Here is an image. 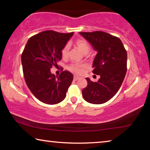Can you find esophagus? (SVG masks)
<instances>
[{
    "mask_svg": "<svg viewBox=\"0 0 150 150\" xmlns=\"http://www.w3.org/2000/svg\"><path fill=\"white\" fill-rule=\"evenodd\" d=\"M79 77H77V76H74V77H73V80L74 81H77L78 79H79Z\"/></svg>",
    "mask_w": 150,
    "mask_h": 150,
    "instance_id": "esophagus-1",
    "label": "esophagus"
}]
</instances>
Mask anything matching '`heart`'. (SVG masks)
<instances>
[{
    "mask_svg": "<svg viewBox=\"0 0 150 150\" xmlns=\"http://www.w3.org/2000/svg\"><path fill=\"white\" fill-rule=\"evenodd\" d=\"M75 45L77 46L79 49L83 54H87L88 51L90 50L89 45H88V42L84 39H78L76 40L75 42ZM69 45H65L62 50V54L63 57H66L68 55V52H69ZM87 67V65L85 63H73L69 65L68 67V69L70 71L75 73V74L80 75L81 73H83V71L85 70V68Z\"/></svg>",
    "mask_w": 150,
    "mask_h": 150,
    "instance_id": "heart-1",
    "label": "heart"
}]
</instances>
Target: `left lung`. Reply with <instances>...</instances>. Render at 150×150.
Instances as JSON below:
<instances>
[{"mask_svg":"<svg viewBox=\"0 0 150 150\" xmlns=\"http://www.w3.org/2000/svg\"><path fill=\"white\" fill-rule=\"evenodd\" d=\"M97 52L93 73L100 75L97 82L86 78L87 86L82 91L87 102L100 105L115 96L121 87L127 70V52L118 38L102 31L79 32Z\"/></svg>","mask_w":150,"mask_h":150,"instance_id":"obj_1","label":"left lung"}]
</instances>
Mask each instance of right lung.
<instances>
[{
  "instance_id": "1",
  "label": "right lung",
  "mask_w": 150,
  "mask_h": 150,
  "mask_svg": "<svg viewBox=\"0 0 150 150\" xmlns=\"http://www.w3.org/2000/svg\"><path fill=\"white\" fill-rule=\"evenodd\" d=\"M73 32L59 33L47 30L33 35L28 40L21 60L25 81L38 99L47 105L64 100L73 75L63 71L59 76L51 73L53 66L62 59V50Z\"/></svg>"
}]
</instances>
